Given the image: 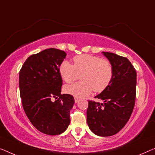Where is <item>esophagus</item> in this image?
<instances>
[{"mask_svg":"<svg viewBox=\"0 0 155 155\" xmlns=\"http://www.w3.org/2000/svg\"><path fill=\"white\" fill-rule=\"evenodd\" d=\"M79 101H80L79 98H78V97H75V103H78Z\"/></svg>","mask_w":155,"mask_h":155,"instance_id":"1","label":"esophagus"}]
</instances>
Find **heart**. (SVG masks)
Masks as SVG:
<instances>
[{"label":"heart","instance_id":"obj_1","mask_svg":"<svg viewBox=\"0 0 155 155\" xmlns=\"http://www.w3.org/2000/svg\"><path fill=\"white\" fill-rule=\"evenodd\" d=\"M74 65L65 61L59 68L60 75L67 83L79 79L82 81L65 85L64 92L73 96L82 98L90 94L93 90L101 92L112 81L113 68L109 61L90 54H82L73 58Z\"/></svg>","mask_w":155,"mask_h":155}]
</instances>
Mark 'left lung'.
I'll return each mask as SVG.
<instances>
[{"instance_id": "left-lung-1", "label": "left lung", "mask_w": 155, "mask_h": 155, "mask_svg": "<svg viewBox=\"0 0 155 155\" xmlns=\"http://www.w3.org/2000/svg\"><path fill=\"white\" fill-rule=\"evenodd\" d=\"M114 71L109 87L95 98L103 103L89 101L87 121L91 131L101 137L111 136L119 132L128 121L135 106L136 71L126 57L102 52Z\"/></svg>"}]
</instances>
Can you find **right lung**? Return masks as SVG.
Segmentation results:
<instances>
[{
  "label": "right lung",
  "mask_w": 155,
  "mask_h": 155,
  "mask_svg": "<svg viewBox=\"0 0 155 155\" xmlns=\"http://www.w3.org/2000/svg\"><path fill=\"white\" fill-rule=\"evenodd\" d=\"M66 57L65 51L47 48L25 61L19 75L23 109L31 124L46 135H56L68 127L70 111L75 100L61 94L62 78L59 68ZM53 98L56 99L54 102Z\"/></svg>",
  "instance_id": "obj_1"
}]
</instances>
